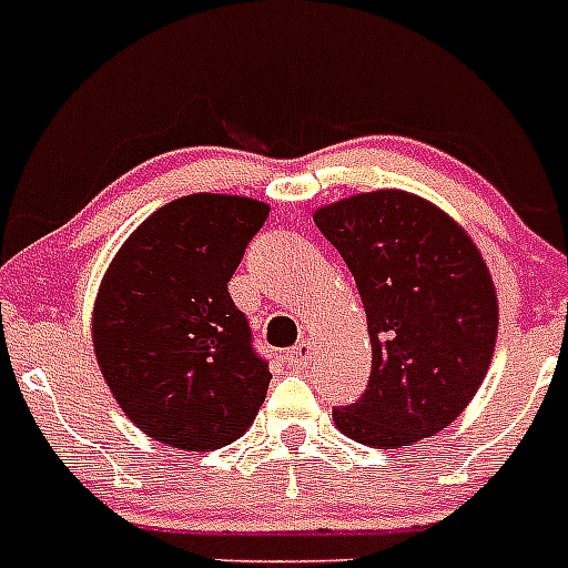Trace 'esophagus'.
I'll use <instances>...</instances> for the list:
<instances>
[{"mask_svg":"<svg viewBox=\"0 0 568 568\" xmlns=\"http://www.w3.org/2000/svg\"><path fill=\"white\" fill-rule=\"evenodd\" d=\"M313 344H310V341H301V344H295L287 353V364L293 366V369H304V366L313 361Z\"/></svg>","mask_w":568,"mask_h":568,"instance_id":"1","label":"esophagus"}]
</instances>
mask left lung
Wrapping results in <instances>:
<instances>
[{
	"instance_id": "obj_1",
	"label": "left lung",
	"mask_w": 568,
	"mask_h": 568,
	"mask_svg": "<svg viewBox=\"0 0 568 568\" xmlns=\"http://www.w3.org/2000/svg\"><path fill=\"white\" fill-rule=\"evenodd\" d=\"M358 284L373 344L361 400L333 409L346 438L404 449L466 409L498 341V293L453 215L406 190H373L313 213Z\"/></svg>"
}]
</instances>
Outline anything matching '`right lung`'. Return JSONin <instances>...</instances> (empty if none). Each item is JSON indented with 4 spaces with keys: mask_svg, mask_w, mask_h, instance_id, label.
Segmentation results:
<instances>
[{
    "mask_svg": "<svg viewBox=\"0 0 568 568\" xmlns=\"http://www.w3.org/2000/svg\"><path fill=\"white\" fill-rule=\"evenodd\" d=\"M270 204L193 193L128 235L99 284L93 353L115 404L148 438L210 453L250 429L270 369L227 293Z\"/></svg>",
    "mask_w": 568,
    "mask_h": 568,
    "instance_id": "right-lung-1",
    "label": "right lung"
}]
</instances>
